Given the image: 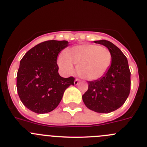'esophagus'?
Instances as JSON below:
<instances>
[{"label": "esophagus", "mask_w": 147, "mask_h": 147, "mask_svg": "<svg viewBox=\"0 0 147 147\" xmlns=\"http://www.w3.org/2000/svg\"><path fill=\"white\" fill-rule=\"evenodd\" d=\"M79 82H80V80L78 79V78H76V79L75 80V81H74V84H75V85H78V84H79Z\"/></svg>", "instance_id": "34e87169"}]
</instances>
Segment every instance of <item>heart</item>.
Masks as SVG:
<instances>
[{"mask_svg":"<svg viewBox=\"0 0 147 147\" xmlns=\"http://www.w3.org/2000/svg\"><path fill=\"white\" fill-rule=\"evenodd\" d=\"M112 63L109 49L93 44L77 45L59 56L58 65L65 73L71 75L78 65V73L82 78L95 80L103 76Z\"/></svg>","mask_w":147,"mask_h":147,"instance_id":"obj_1","label":"heart"}]
</instances>
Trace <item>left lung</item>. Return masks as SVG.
Wrapping results in <instances>:
<instances>
[{"instance_id": "1", "label": "left lung", "mask_w": 147, "mask_h": 147, "mask_svg": "<svg viewBox=\"0 0 147 147\" xmlns=\"http://www.w3.org/2000/svg\"><path fill=\"white\" fill-rule=\"evenodd\" d=\"M106 47L112 55L108 72L99 80L88 81V89L82 95L87 108L97 113H108L120 108L127 99L131 88V72L127 58L109 41H95Z\"/></svg>"}]
</instances>
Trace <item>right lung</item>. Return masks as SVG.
<instances>
[{"instance_id": "1", "label": "right lung", "mask_w": 147, "mask_h": 147, "mask_svg": "<svg viewBox=\"0 0 147 147\" xmlns=\"http://www.w3.org/2000/svg\"><path fill=\"white\" fill-rule=\"evenodd\" d=\"M68 46L67 41L49 40L36 45L25 54L17 72L16 87L22 103L34 113H46L57 108L65 90L74 85L75 78L59 75L58 54Z\"/></svg>"}]
</instances>
